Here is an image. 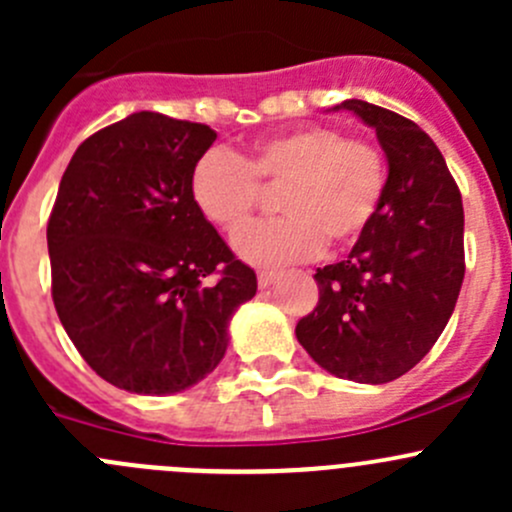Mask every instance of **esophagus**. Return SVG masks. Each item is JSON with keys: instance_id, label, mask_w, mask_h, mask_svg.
I'll use <instances>...</instances> for the list:
<instances>
[{"instance_id": "esophagus-1", "label": "esophagus", "mask_w": 512, "mask_h": 512, "mask_svg": "<svg viewBox=\"0 0 512 512\" xmlns=\"http://www.w3.org/2000/svg\"><path fill=\"white\" fill-rule=\"evenodd\" d=\"M275 280H277V272L275 270H260V272H257V285H260L262 289L270 287Z\"/></svg>"}]
</instances>
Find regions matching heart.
<instances>
[{
	"label": "heart",
	"mask_w": 512,
	"mask_h": 512,
	"mask_svg": "<svg viewBox=\"0 0 512 512\" xmlns=\"http://www.w3.org/2000/svg\"><path fill=\"white\" fill-rule=\"evenodd\" d=\"M190 200L227 235L250 225L262 190H275L285 218L242 232L235 250L252 265H289L317 257L324 242L352 247L384 205L389 165L374 141L334 126H299L252 143L245 153L210 148L190 170Z\"/></svg>",
	"instance_id": "1"
}]
</instances>
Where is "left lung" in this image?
I'll return each instance as SVG.
<instances>
[{
	"mask_svg": "<svg viewBox=\"0 0 512 512\" xmlns=\"http://www.w3.org/2000/svg\"><path fill=\"white\" fill-rule=\"evenodd\" d=\"M376 131L389 188L374 225L337 265L319 267V302L297 339L322 369L386 384L423 359L451 319L466 272L463 200L436 143L409 118L349 98Z\"/></svg>",
	"mask_w": 512,
	"mask_h": 512,
	"instance_id": "obj_1",
	"label": "left lung"
}]
</instances>
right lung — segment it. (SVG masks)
Listing matches in <instances>:
<instances>
[{"instance_id":"obj_1","label":"right lung","mask_w":512,"mask_h":512,"mask_svg":"<svg viewBox=\"0 0 512 512\" xmlns=\"http://www.w3.org/2000/svg\"><path fill=\"white\" fill-rule=\"evenodd\" d=\"M218 133L131 113L76 148L46 242L51 297L86 364L131 394L190 389L223 361L227 324L257 277L190 200Z\"/></svg>"}]
</instances>
